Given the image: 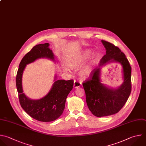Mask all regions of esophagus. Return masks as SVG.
<instances>
[{
  "label": "esophagus",
  "mask_w": 146,
  "mask_h": 146,
  "mask_svg": "<svg viewBox=\"0 0 146 146\" xmlns=\"http://www.w3.org/2000/svg\"><path fill=\"white\" fill-rule=\"evenodd\" d=\"M81 84H82V83L80 81H79L78 80H76L74 81V86L75 88H78V87H80L81 86Z\"/></svg>",
  "instance_id": "34e87169"
}]
</instances>
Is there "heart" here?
I'll list each match as a JSON object with an SVG mask.
<instances>
[{"label": "heart", "instance_id": "1", "mask_svg": "<svg viewBox=\"0 0 146 146\" xmlns=\"http://www.w3.org/2000/svg\"><path fill=\"white\" fill-rule=\"evenodd\" d=\"M89 56L90 53L88 52H86L79 57L71 60L69 63L70 66L72 67H79L84 63V62L89 58ZM91 71L92 70L89 66L85 67L82 69L81 71L82 76L84 78L90 75Z\"/></svg>", "mask_w": 146, "mask_h": 146}]
</instances>
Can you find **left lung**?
<instances>
[{"instance_id": "obj_1", "label": "left lung", "mask_w": 146, "mask_h": 146, "mask_svg": "<svg viewBox=\"0 0 146 146\" xmlns=\"http://www.w3.org/2000/svg\"><path fill=\"white\" fill-rule=\"evenodd\" d=\"M106 54L101 59L98 67L92 70L90 76L83 83L86 102L92 113L106 116L118 112L124 106L131 91V67L125 55L114 44L102 40ZM115 61L123 67V84L117 89H110L100 82V67L107 62Z\"/></svg>"}]
</instances>
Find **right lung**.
I'll use <instances>...</instances> for the list:
<instances>
[{"mask_svg":"<svg viewBox=\"0 0 146 146\" xmlns=\"http://www.w3.org/2000/svg\"><path fill=\"white\" fill-rule=\"evenodd\" d=\"M49 44H40L34 46L22 59L16 78V85L19 102L23 109L33 118L44 122L56 120L63 112L67 95L73 88L74 80H55L48 92L39 100H31L23 92L22 78L23 72L27 64L41 58L54 60Z\"/></svg>","mask_w":146,"mask_h":146,"instance_id":"obj_1","label":"right lung"}]
</instances>
